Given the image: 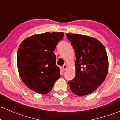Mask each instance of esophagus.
Listing matches in <instances>:
<instances>
[{
	"label": "esophagus",
	"instance_id": "34e87169",
	"mask_svg": "<svg viewBox=\"0 0 120 120\" xmlns=\"http://www.w3.org/2000/svg\"><path fill=\"white\" fill-rule=\"evenodd\" d=\"M67 65L66 64H64L62 66V69L64 70V71H65L67 69Z\"/></svg>",
	"mask_w": 120,
	"mask_h": 120
}]
</instances>
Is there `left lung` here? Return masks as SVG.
<instances>
[{
	"instance_id": "1",
	"label": "left lung",
	"mask_w": 120,
	"mask_h": 120,
	"mask_svg": "<svg viewBox=\"0 0 120 120\" xmlns=\"http://www.w3.org/2000/svg\"><path fill=\"white\" fill-rule=\"evenodd\" d=\"M66 36L74 49V79L68 82L74 94L85 96L98 89L107 76L108 58L104 46L94 37L79 34L67 33Z\"/></svg>"
}]
</instances>
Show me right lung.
<instances>
[{
    "label": "right lung",
    "mask_w": 120,
    "mask_h": 120,
    "mask_svg": "<svg viewBox=\"0 0 120 120\" xmlns=\"http://www.w3.org/2000/svg\"><path fill=\"white\" fill-rule=\"evenodd\" d=\"M64 36L63 32H46L32 35L20 44L17 53V69L29 89L46 94L60 78L53 52Z\"/></svg>",
    "instance_id": "obj_1"
}]
</instances>
